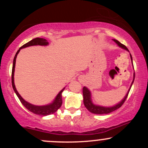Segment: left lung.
Masks as SVG:
<instances>
[{
  "label": "left lung",
  "mask_w": 148,
  "mask_h": 148,
  "mask_svg": "<svg viewBox=\"0 0 148 148\" xmlns=\"http://www.w3.org/2000/svg\"><path fill=\"white\" fill-rule=\"evenodd\" d=\"M115 43L118 45V46L120 47V48L125 49V50L128 51V49L125 47V45H123V44L120 43V42L116 40H113ZM130 58H131V60H132V64H133V61H132V55L130 54ZM134 67V65H133ZM134 78H135V73H134V79L133 81H132V84H131V86L130 88V89L128 90V92H127L126 95L125 96V97L123 98L121 101H120L117 104L114 105L113 106H99V105H96L94 104L92 101V98H91V92L90 91V90L88 89L87 87H84L83 88V95H84V106L86 107V108L89 111L90 113H94V114H98V115H102V114H108V113H111V112L115 111V110L118 109L120 107L122 106V105L123 104L125 101L126 100L127 96H128L129 92H130V90L132 88V84H133L134 81Z\"/></svg>",
  "instance_id": "left-lung-1"
}]
</instances>
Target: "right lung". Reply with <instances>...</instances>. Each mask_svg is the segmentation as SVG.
<instances>
[{
	"instance_id": "1",
	"label": "right lung",
	"mask_w": 148,
	"mask_h": 148,
	"mask_svg": "<svg viewBox=\"0 0 148 148\" xmlns=\"http://www.w3.org/2000/svg\"><path fill=\"white\" fill-rule=\"evenodd\" d=\"M47 46L49 45V42L46 39L44 38H40V37H37V38L33 39V40H30V42H28V43L25 44L24 45H23L19 48V49L16 52V55L14 58V60H13V66H12V88L14 89V90L16 93V95L19 99L20 101L22 104L24 106L28 111H30L32 113H35V114L42 115V116H46V115H49L51 114H53L55 112L58 111V108H60L61 105H62V92H63L64 88H62L61 90L59 92L58 94L57 95V96L56 97L55 99H53V101L51 103H49V104L44 105V106H36V105H33L32 103H30L28 101H25V99H23V97H21V96L20 95L19 93L18 92V91L16 90V87H15L14 85V69H15V64H16V56H17L18 52L20 51L21 49L26 48V47H31V46Z\"/></svg>"
}]
</instances>
